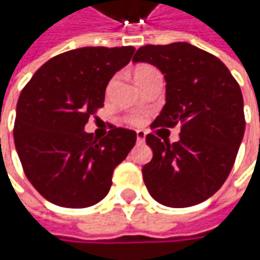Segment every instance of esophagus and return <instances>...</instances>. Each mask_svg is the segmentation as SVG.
Masks as SVG:
<instances>
[{"mask_svg":"<svg viewBox=\"0 0 260 260\" xmlns=\"http://www.w3.org/2000/svg\"><path fill=\"white\" fill-rule=\"evenodd\" d=\"M136 136H137V142H139V143H143V142H145L146 133L143 130H137V132H136Z\"/></svg>","mask_w":260,"mask_h":260,"instance_id":"34e87169","label":"esophagus"}]
</instances>
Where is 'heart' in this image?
I'll return each mask as SVG.
<instances>
[{
  "label": "heart",
  "mask_w": 260,
  "mask_h": 260,
  "mask_svg": "<svg viewBox=\"0 0 260 260\" xmlns=\"http://www.w3.org/2000/svg\"><path fill=\"white\" fill-rule=\"evenodd\" d=\"M156 69H153L152 66L149 65H142V66H137L135 69V81L136 82H139L140 79H143L147 75H150V74H153ZM133 123H140V118H135L133 120Z\"/></svg>",
  "instance_id": "b5f03b06"
}]
</instances>
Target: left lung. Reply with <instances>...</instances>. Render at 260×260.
Returning <instances> with one entry per match:
<instances>
[{
	"mask_svg": "<svg viewBox=\"0 0 260 260\" xmlns=\"http://www.w3.org/2000/svg\"><path fill=\"white\" fill-rule=\"evenodd\" d=\"M133 62L165 78V105L152 127L181 125L172 145L146 136L153 150L142 169L146 188L166 207L200 204L224 184L245 135L240 86L218 57L185 42L142 46Z\"/></svg>",
	"mask_w": 260,
	"mask_h": 260,
	"instance_id": "obj_1",
	"label": "left lung"
}]
</instances>
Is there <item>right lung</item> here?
Instances as JSON below:
<instances>
[{"instance_id":"right-lung-1","label":"right lung","mask_w":260,"mask_h":260,"mask_svg":"<svg viewBox=\"0 0 260 260\" xmlns=\"http://www.w3.org/2000/svg\"><path fill=\"white\" fill-rule=\"evenodd\" d=\"M135 47H81L42 66L17 103L14 143L27 179L47 201L85 208L111 188L114 168L136 143V132L113 127L104 139L86 133L89 115L104 105L110 79Z\"/></svg>"}]
</instances>
